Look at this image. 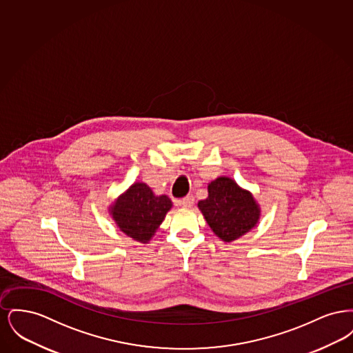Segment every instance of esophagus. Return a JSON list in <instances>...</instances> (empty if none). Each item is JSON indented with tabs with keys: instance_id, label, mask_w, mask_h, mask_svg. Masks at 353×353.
I'll list each match as a JSON object with an SVG mask.
<instances>
[{
	"instance_id": "esophagus-1",
	"label": "esophagus",
	"mask_w": 353,
	"mask_h": 353,
	"mask_svg": "<svg viewBox=\"0 0 353 353\" xmlns=\"http://www.w3.org/2000/svg\"><path fill=\"white\" fill-rule=\"evenodd\" d=\"M193 202H194V197L192 194H188L184 199H181L180 201H177L179 205L184 206V208H192L193 206Z\"/></svg>"
}]
</instances>
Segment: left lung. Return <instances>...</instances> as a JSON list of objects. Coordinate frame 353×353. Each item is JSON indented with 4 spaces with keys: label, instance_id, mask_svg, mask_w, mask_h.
<instances>
[{
    "label": "left lung",
    "instance_id": "8db88e82",
    "mask_svg": "<svg viewBox=\"0 0 353 353\" xmlns=\"http://www.w3.org/2000/svg\"><path fill=\"white\" fill-rule=\"evenodd\" d=\"M197 206L212 232L223 242H233L249 233L261 219V206L252 192L228 176L210 181L208 197Z\"/></svg>",
    "mask_w": 353,
    "mask_h": 353
}]
</instances>
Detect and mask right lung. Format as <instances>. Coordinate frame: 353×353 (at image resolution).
<instances>
[{
  "mask_svg": "<svg viewBox=\"0 0 353 353\" xmlns=\"http://www.w3.org/2000/svg\"><path fill=\"white\" fill-rule=\"evenodd\" d=\"M167 194H154L145 183H134L108 206L120 232L147 245L172 209Z\"/></svg>",
  "mask_w": 353,
  "mask_h": 353,
  "instance_id": "add662e5",
  "label": "right lung"
}]
</instances>
